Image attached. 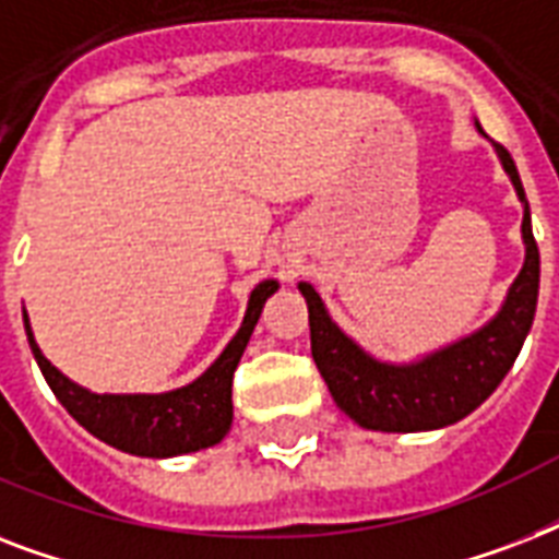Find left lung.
<instances>
[{"label": "left lung", "instance_id": "1", "mask_svg": "<svg viewBox=\"0 0 559 559\" xmlns=\"http://www.w3.org/2000/svg\"><path fill=\"white\" fill-rule=\"evenodd\" d=\"M478 133L485 130L478 127ZM513 188L525 202L522 214V240L525 263L504 298L493 322H487L467 340L450 348L429 354L412 366L377 362L359 348L357 342L333 324L322 298L310 284H298L310 313V348L316 368L322 371L336 406L366 429L377 432H426L441 429L478 408L496 385L511 371L528 336L539 296V249L531 231V211L522 188L520 170L511 153L496 144Z\"/></svg>", "mask_w": 559, "mask_h": 559}]
</instances>
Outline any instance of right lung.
I'll use <instances>...</instances> for the list:
<instances>
[{"label": "right lung", "mask_w": 559, "mask_h": 559, "mask_svg": "<svg viewBox=\"0 0 559 559\" xmlns=\"http://www.w3.org/2000/svg\"><path fill=\"white\" fill-rule=\"evenodd\" d=\"M275 289H278L275 281L258 284L249 296L240 331L219 354L217 362L202 373L200 380H193L186 389L168 391V394H92V391L74 385L43 357V350L37 348L34 333H31L28 316H25V333H28L31 354L55 391V397L86 432L116 450L130 452V455L170 459V455L214 447L228 432V426H231V377H235L246 342L258 324V316Z\"/></svg>", "instance_id": "add662e5"}]
</instances>
